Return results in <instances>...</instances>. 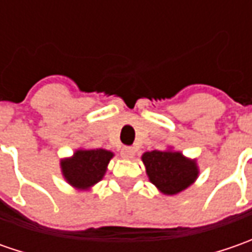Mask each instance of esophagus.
Listing matches in <instances>:
<instances>
[{"label":"esophagus","mask_w":252,"mask_h":252,"mask_svg":"<svg viewBox=\"0 0 252 252\" xmlns=\"http://www.w3.org/2000/svg\"><path fill=\"white\" fill-rule=\"evenodd\" d=\"M121 154L123 158L130 160V158H133V156H134V149H133V147H129V146H125V147L122 149Z\"/></svg>","instance_id":"obj_1"}]
</instances>
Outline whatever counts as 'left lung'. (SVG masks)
Returning a JSON list of instances; mask_svg holds the SVG:
<instances>
[{
  "label": "left lung",
  "mask_w": 252,
  "mask_h": 252,
  "mask_svg": "<svg viewBox=\"0 0 252 252\" xmlns=\"http://www.w3.org/2000/svg\"><path fill=\"white\" fill-rule=\"evenodd\" d=\"M141 160L151 182L165 195L187 189L198 177L195 161L187 160L178 151H147Z\"/></svg>",
  "instance_id": "8db88e82"
}]
</instances>
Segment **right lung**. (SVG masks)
Returning a JSON list of instances; mask_svg holds the SVG:
<instances>
[{
  "mask_svg": "<svg viewBox=\"0 0 252 252\" xmlns=\"http://www.w3.org/2000/svg\"><path fill=\"white\" fill-rule=\"evenodd\" d=\"M112 157L111 151L103 149L75 151L73 158L62 161L64 178L75 188H90L105 175Z\"/></svg>",
  "mask_w": 252,
  "mask_h": 252,
  "instance_id": "1",
  "label": "right lung"
}]
</instances>
